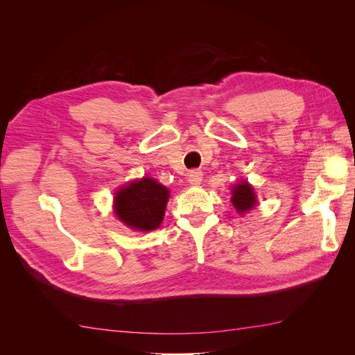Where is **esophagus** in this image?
<instances>
[{"label": "esophagus", "instance_id": "obj_1", "mask_svg": "<svg viewBox=\"0 0 355 355\" xmlns=\"http://www.w3.org/2000/svg\"><path fill=\"white\" fill-rule=\"evenodd\" d=\"M201 180H202V171L201 170H191L188 173V182L191 185L197 187V185L201 184Z\"/></svg>", "mask_w": 355, "mask_h": 355}]
</instances>
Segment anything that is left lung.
Masks as SVG:
<instances>
[{
	"instance_id": "1",
	"label": "left lung",
	"mask_w": 355,
	"mask_h": 355,
	"mask_svg": "<svg viewBox=\"0 0 355 355\" xmlns=\"http://www.w3.org/2000/svg\"><path fill=\"white\" fill-rule=\"evenodd\" d=\"M232 206L237 209L240 213H245L247 210L253 209L256 204V197H254V191L253 188L247 184V182H243V184H239L232 189Z\"/></svg>"
}]
</instances>
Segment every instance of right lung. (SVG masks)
I'll return each mask as SVG.
<instances>
[{"label":"right lung","instance_id":"obj_1","mask_svg":"<svg viewBox=\"0 0 355 355\" xmlns=\"http://www.w3.org/2000/svg\"><path fill=\"white\" fill-rule=\"evenodd\" d=\"M167 201V188L151 178H144L116 192L115 213L133 230H155L163 220Z\"/></svg>","mask_w":355,"mask_h":355}]
</instances>
